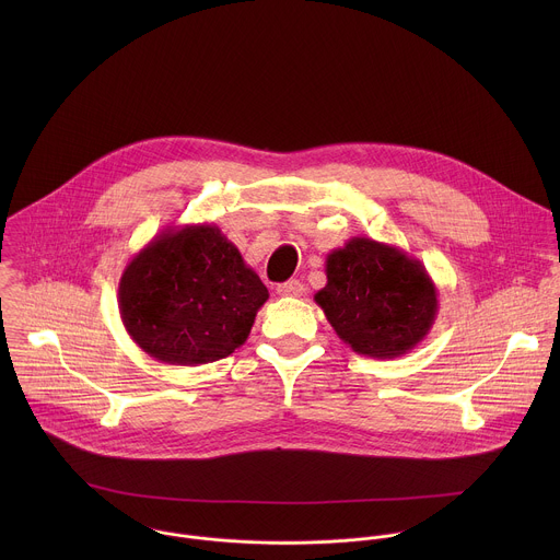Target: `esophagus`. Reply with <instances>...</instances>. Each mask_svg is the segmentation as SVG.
Instances as JSON below:
<instances>
[{"instance_id":"obj_1","label":"esophagus","mask_w":560,"mask_h":560,"mask_svg":"<svg viewBox=\"0 0 560 560\" xmlns=\"http://www.w3.org/2000/svg\"><path fill=\"white\" fill-rule=\"evenodd\" d=\"M278 295L282 298H302L304 295V284L300 280H289V282H282L278 284Z\"/></svg>"}]
</instances>
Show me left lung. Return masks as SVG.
I'll return each mask as SVG.
<instances>
[{"instance_id": "left-lung-1", "label": "left lung", "mask_w": 560, "mask_h": 560, "mask_svg": "<svg viewBox=\"0 0 560 560\" xmlns=\"http://www.w3.org/2000/svg\"><path fill=\"white\" fill-rule=\"evenodd\" d=\"M315 295L338 338L355 353L390 360L418 347L438 317V289L424 265L397 245L351 237L325 258Z\"/></svg>"}]
</instances>
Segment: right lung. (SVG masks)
<instances>
[{"label": "right lung", "instance_id": "add662e5", "mask_svg": "<svg viewBox=\"0 0 560 560\" xmlns=\"http://www.w3.org/2000/svg\"><path fill=\"white\" fill-rule=\"evenodd\" d=\"M267 287L215 224L167 226L125 267L120 319L151 358L196 366L241 347Z\"/></svg>", "mask_w": 560, "mask_h": 560}]
</instances>
